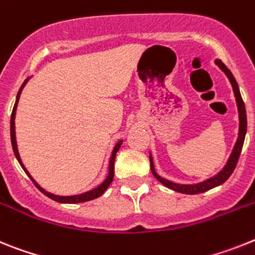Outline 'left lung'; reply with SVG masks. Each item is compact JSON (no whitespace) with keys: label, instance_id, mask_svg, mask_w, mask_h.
Instances as JSON below:
<instances>
[{"label":"left lung","instance_id":"obj_1","mask_svg":"<svg viewBox=\"0 0 255 255\" xmlns=\"http://www.w3.org/2000/svg\"><path fill=\"white\" fill-rule=\"evenodd\" d=\"M216 65H218L221 70L226 74V77L229 78L230 83L232 86V91H234L235 100H236V105H238V113H239V133H238V140L235 142L234 149H232L231 154H230L229 159L226 161V164L223 165L222 169L218 172L217 174H214L213 177H209L208 180L201 181L198 183H190V185H186V183H176L172 182V181L167 180V178H163L161 176H159L156 173L154 167V159H152V154L150 151V168H151V172L154 174V177L160 183H163L164 186H167L168 189L173 190V191L181 192V194H187V195H195V194H201V192H205L210 189H214L217 186L222 185L223 182L229 180V177L231 176L232 172H234L235 167H236V163L239 160V156H240L241 149H243V145H244L245 134H247V112H245V105L244 101H243V97L240 95V90H239L238 82L234 78L232 73L230 72V69L221 60L214 61Z\"/></svg>","mask_w":255,"mask_h":255}]
</instances>
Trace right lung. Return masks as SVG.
Returning <instances> with one entry per match:
<instances>
[{
  "label": "right lung",
  "instance_id": "1",
  "mask_svg": "<svg viewBox=\"0 0 255 255\" xmlns=\"http://www.w3.org/2000/svg\"><path fill=\"white\" fill-rule=\"evenodd\" d=\"M30 79V77L24 81V83L21 85L20 90L17 92L16 95V100H15V105H14V109H12V113H11V121H10V134H11V145H12V150H14V154L16 156L17 161H19V164L21 165V168L24 169L28 177H29L30 180L33 181L35 186H37V189L42 192V194H45L46 196H48L50 199L52 200L57 201V203H61V204H77V203H85V201H90V200H94V199L99 198L101 195L105 192V190L109 187L110 183L113 182V178H114V161H115V155H117V151L119 150L121 145L123 143V140H119L118 142L115 143L114 147H113V151L112 155H110V159H109V170H108V176H106L105 180L100 183V185L95 187L92 190H88L86 192H82V194L78 195H69V196H61V195H55V194H51V192L46 191L43 187L38 185V183L35 182V180L30 176V173L28 172V169L25 168V165L23 164V161H21L20 158V154H19V150H17V143H16V133H15V115H16V109H17V103H19V99H20V95H21V91L23 88L25 87V85L28 83V81Z\"/></svg>",
  "mask_w": 255,
  "mask_h": 255
}]
</instances>
